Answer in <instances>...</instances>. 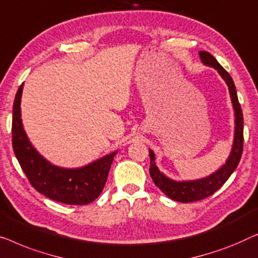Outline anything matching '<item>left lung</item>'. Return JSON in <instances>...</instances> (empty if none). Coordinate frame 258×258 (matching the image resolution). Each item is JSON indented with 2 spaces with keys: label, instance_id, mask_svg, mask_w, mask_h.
Returning <instances> with one entry per match:
<instances>
[{
  "label": "left lung",
  "instance_id": "left-lung-1",
  "mask_svg": "<svg viewBox=\"0 0 258 258\" xmlns=\"http://www.w3.org/2000/svg\"><path fill=\"white\" fill-rule=\"evenodd\" d=\"M199 55H200L203 64L217 70L221 77L227 83L228 89H229L231 103H233V107L235 111V136L233 148H231L230 155L226 161V164L221 167L219 170H216L215 173H213L212 175L193 181H174L164 175L159 170L158 166L155 165V157L153 151L150 150V174L155 186L160 188L162 193H165L169 199L183 203L200 201L202 199H206L210 197V195H213L219 188L222 187L224 182L233 174L234 170L236 169L238 162L241 160L243 151V113L241 105L238 103L236 88H235L233 78L221 67L219 61L215 59V57L210 55L209 52L200 51Z\"/></svg>",
  "mask_w": 258,
  "mask_h": 258
}]
</instances>
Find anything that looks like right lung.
I'll use <instances>...</instances> for the list:
<instances>
[{
    "mask_svg": "<svg viewBox=\"0 0 258 258\" xmlns=\"http://www.w3.org/2000/svg\"><path fill=\"white\" fill-rule=\"evenodd\" d=\"M19 88L13 107V148L29 182L44 197L67 205H88L99 197L106 183L117 152L105 155L81 168H61L50 164L35 150L24 132L21 119Z\"/></svg>",
    "mask_w": 258,
    "mask_h": 258,
    "instance_id": "obj_1",
    "label": "right lung"
}]
</instances>
